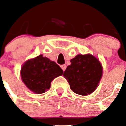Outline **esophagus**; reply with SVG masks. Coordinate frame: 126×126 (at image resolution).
<instances>
[{
	"instance_id": "1",
	"label": "esophagus",
	"mask_w": 126,
	"mask_h": 126,
	"mask_svg": "<svg viewBox=\"0 0 126 126\" xmlns=\"http://www.w3.org/2000/svg\"><path fill=\"white\" fill-rule=\"evenodd\" d=\"M61 68L62 69H63V71H64L66 69V68H67V65H61Z\"/></svg>"
}]
</instances>
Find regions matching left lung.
Instances as JSON below:
<instances>
[{"label":"left lung","mask_w":126,"mask_h":126,"mask_svg":"<svg viewBox=\"0 0 126 126\" xmlns=\"http://www.w3.org/2000/svg\"><path fill=\"white\" fill-rule=\"evenodd\" d=\"M63 77L71 90L80 95H88L97 89L103 75L99 60L90 53L78 54L71 60Z\"/></svg>","instance_id":"obj_1"}]
</instances>
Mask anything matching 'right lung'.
Listing matches in <instances>:
<instances>
[{"label": "right lung", "mask_w": 126, "mask_h": 126, "mask_svg": "<svg viewBox=\"0 0 126 126\" xmlns=\"http://www.w3.org/2000/svg\"><path fill=\"white\" fill-rule=\"evenodd\" d=\"M63 73V70L55 62L42 55L25 61L20 71L23 83L36 94H43L49 90L53 79Z\"/></svg>", "instance_id": "obj_1"}]
</instances>
